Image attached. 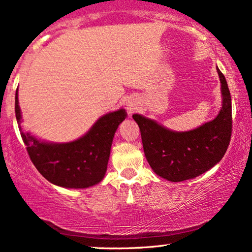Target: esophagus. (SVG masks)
Here are the masks:
<instances>
[{
    "mask_svg": "<svg viewBox=\"0 0 252 252\" xmlns=\"http://www.w3.org/2000/svg\"><path fill=\"white\" fill-rule=\"evenodd\" d=\"M128 110H129V114H131V112L134 111V106H131V105H128Z\"/></svg>",
    "mask_w": 252,
    "mask_h": 252,
    "instance_id": "34e87169",
    "label": "esophagus"
}]
</instances>
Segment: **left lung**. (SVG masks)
Masks as SVG:
<instances>
[{
    "instance_id": "left-lung-1",
    "label": "left lung",
    "mask_w": 252,
    "mask_h": 252,
    "mask_svg": "<svg viewBox=\"0 0 252 252\" xmlns=\"http://www.w3.org/2000/svg\"><path fill=\"white\" fill-rule=\"evenodd\" d=\"M222 106L215 120L194 130L176 132L163 128L141 115L132 118L138 124L144 155L153 170L168 181L196 178L212 168L226 153L232 135V106L226 79L219 68Z\"/></svg>"
}]
</instances>
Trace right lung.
I'll return each instance as SVG.
<instances>
[{"label": "right lung", "instance_id": "1", "mask_svg": "<svg viewBox=\"0 0 252 252\" xmlns=\"http://www.w3.org/2000/svg\"><path fill=\"white\" fill-rule=\"evenodd\" d=\"M15 115L21 123L17 90ZM123 109L100 117L79 140L70 143H46L21 132L32 162L43 178L66 189H86L102 181L108 167L112 138L126 118Z\"/></svg>", "mask_w": 252, "mask_h": 252}]
</instances>
